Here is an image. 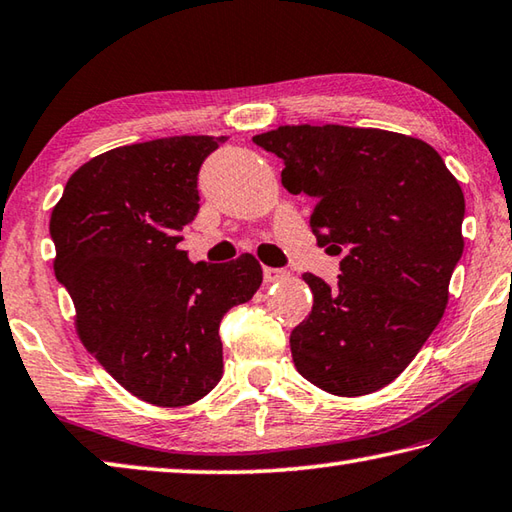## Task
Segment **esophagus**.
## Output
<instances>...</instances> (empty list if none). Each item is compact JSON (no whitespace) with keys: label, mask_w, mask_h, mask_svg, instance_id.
<instances>
[{"label":"esophagus","mask_w":512,"mask_h":512,"mask_svg":"<svg viewBox=\"0 0 512 512\" xmlns=\"http://www.w3.org/2000/svg\"><path fill=\"white\" fill-rule=\"evenodd\" d=\"M288 275H291V273H288L286 268H273V266H264V282H266V284H273V282L286 280Z\"/></svg>","instance_id":"1"}]
</instances>
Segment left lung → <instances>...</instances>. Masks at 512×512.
<instances>
[{
    "label": "left lung",
    "instance_id": "1",
    "mask_svg": "<svg viewBox=\"0 0 512 512\" xmlns=\"http://www.w3.org/2000/svg\"><path fill=\"white\" fill-rule=\"evenodd\" d=\"M255 145L282 159V185L315 201L311 230L338 286L311 273L309 318L291 331L300 374L329 394L392 383L441 322L463 253L466 201L439 152L418 138L347 125H286Z\"/></svg>",
    "mask_w": 512,
    "mask_h": 512
}]
</instances>
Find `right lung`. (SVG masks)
<instances>
[{
    "mask_svg": "<svg viewBox=\"0 0 512 512\" xmlns=\"http://www.w3.org/2000/svg\"><path fill=\"white\" fill-rule=\"evenodd\" d=\"M226 136L125 145L78 167L51 212L55 277L82 345L127 392L161 407L206 396L224 374L219 324L262 284L253 255L192 264L199 170Z\"/></svg>",
    "mask_w": 512,
    "mask_h": 512,
    "instance_id": "add662e5",
    "label": "right lung"
}]
</instances>
